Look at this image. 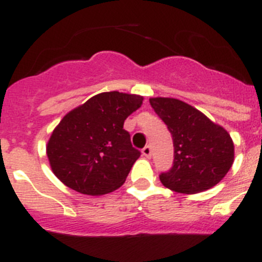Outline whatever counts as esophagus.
Wrapping results in <instances>:
<instances>
[{"label":"esophagus","instance_id":"1","mask_svg":"<svg viewBox=\"0 0 262 262\" xmlns=\"http://www.w3.org/2000/svg\"><path fill=\"white\" fill-rule=\"evenodd\" d=\"M141 152H142V155H144V157L150 158V157H151V146H150V145H146V146H145L144 149L141 150Z\"/></svg>","mask_w":262,"mask_h":262}]
</instances>
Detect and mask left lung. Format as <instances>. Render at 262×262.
<instances>
[{
  "mask_svg": "<svg viewBox=\"0 0 262 262\" xmlns=\"http://www.w3.org/2000/svg\"><path fill=\"white\" fill-rule=\"evenodd\" d=\"M149 102L167 125L174 146L173 165L160 173V182L180 193H198L219 183L234 159L229 134L185 102L173 98Z\"/></svg>",
  "mask_w": 262,
  "mask_h": 262,
  "instance_id": "obj_1",
  "label": "left lung"
}]
</instances>
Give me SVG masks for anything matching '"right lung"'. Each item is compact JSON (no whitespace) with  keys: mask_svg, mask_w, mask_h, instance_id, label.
Here are the masks:
<instances>
[{"mask_svg":"<svg viewBox=\"0 0 262 262\" xmlns=\"http://www.w3.org/2000/svg\"><path fill=\"white\" fill-rule=\"evenodd\" d=\"M141 103L140 95L102 93L67 113L47 145L56 177L85 195H104L121 187L141 155L123 123Z\"/></svg>","mask_w":262,"mask_h":262,"instance_id":"right-lung-1","label":"right lung"}]
</instances>
